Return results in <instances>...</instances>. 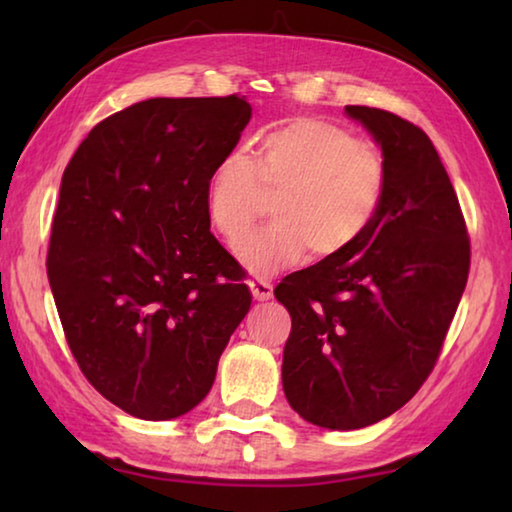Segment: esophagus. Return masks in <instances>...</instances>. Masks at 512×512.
Returning a JSON list of instances; mask_svg holds the SVG:
<instances>
[{
    "label": "esophagus",
    "instance_id": "34e87169",
    "mask_svg": "<svg viewBox=\"0 0 512 512\" xmlns=\"http://www.w3.org/2000/svg\"><path fill=\"white\" fill-rule=\"evenodd\" d=\"M248 287L253 291L255 300H268L273 296V284L264 280V277H253V280L248 282Z\"/></svg>",
    "mask_w": 512,
    "mask_h": 512
}]
</instances>
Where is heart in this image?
<instances>
[{"mask_svg":"<svg viewBox=\"0 0 512 512\" xmlns=\"http://www.w3.org/2000/svg\"><path fill=\"white\" fill-rule=\"evenodd\" d=\"M386 192V160L348 126L300 117L268 133L255 160L232 151L205 185L212 228L237 248L275 194V221L239 250L255 271H273L309 253L334 259L366 237Z\"/></svg>","mask_w":512,"mask_h":512,"instance_id":"b5f03b06","label":"heart"}]
</instances>
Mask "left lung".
<instances>
[{"label": "left lung", "mask_w": 512, "mask_h": 512, "mask_svg": "<svg viewBox=\"0 0 512 512\" xmlns=\"http://www.w3.org/2000/svg\"><path fill=\"white\" fill-rule=\"evenodd\" d=\"M379 142L386 192L357 246L275 287L291 314L282 386L318 427L388 418L431 375L470 273L458 196L427 133L388 110L345 106Z\"/></svg>", "instance_id": "1"}]
</instances>
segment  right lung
Wrapping results in <instances>:
<instances>
[{
  "mask_svg": "<svg viewBox=\"0 0 512 512\" xmlns=\"http://www.w3.org/2000/svg\"><path fill=\"white\" fill-rule=\"evenodd\" d=\"M250 117L239 94L133 103L99 121L63 173L51 293L85 379L135 418L192 411L250 309L244 268L205 210L207 178Z\"/></svg>",
  "mask_w": 512,
  "mask_h": 512,
  "instance_id": "1",
  "label": "right lung"
}]
</instances>
